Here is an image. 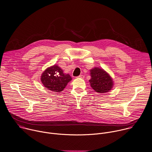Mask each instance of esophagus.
Listing matches in <instances>:
<instances>
[{
    "mask_svg": "<svg viewBox=\"0 0 152 152\" xmlns=\"http://www.w3.org/2000/svg\"><path fill=\"white\" fill-rule=\"evenodd\" d=\"M84 77H85V76H83V75H79L77 77V78H80V79H83Z\"/></svg>",
    "mask_w": 152,
    "mask_h": 152,
    "instance_id": "34e87169",
    "label": "esophagus"
}]
</instances>
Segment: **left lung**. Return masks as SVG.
I'll return each mask as SVG.
<instances>
[{
	"label": "left lung",
	"mask_w": 152,
	"mask_h": 152,
	"mask_svg": "<svg viewBox=\"0 0 152 152\" xmlns=\"http://www.w3.org/2000/svg\"><path fill=\"white\" fill-rule=\"evenodd\" d=\"M91 79L89 80L92 88L98 93L110 92L114 86V81L109 73L99 67L90 70Z\"/></svg>",
	"instance_id": "8db88e82"
}]
</instances>
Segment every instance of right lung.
<instances>
[{"instance_id": "add662e5", "label": "right lung", "mask_w": 152, "mask_h": 152, "mask_svg": "<svg viewBox=\"0 0 152 152\" xmlns=\"http://www.w3.org/2000/svg\"><path fill=\"white\" fill-rule=\"evenodd\" d=\"M72 79L69 74L64 73L56 64L47 68L41 76V81L44 86L51 91L58 93L63 91Z\"/></svg>"}]
</instances>
